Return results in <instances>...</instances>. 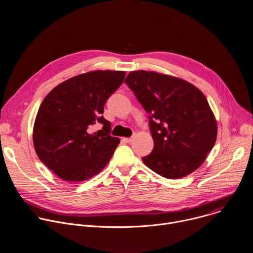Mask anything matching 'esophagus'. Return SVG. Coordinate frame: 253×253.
<instances>
[{
    "instance_id": "obj_1",
    "label": "esophagus",
    "mask_w": 253,
    "mask_h": 253,
    "mask_svg": "<svg viewBox=\"0 0 253 253\" xmlns=\"http://www.w3.org/2000/svg\"><path fill=\"white\" fill-rule=\"evenodd\" d=\"M132 140H133V137H126V138H123V141L126 142V143H130V142H132Z\"/></svg>"
}]
</instances>
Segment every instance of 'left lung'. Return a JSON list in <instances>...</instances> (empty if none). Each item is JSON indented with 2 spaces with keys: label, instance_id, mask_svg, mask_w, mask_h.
I'll return each instance as SVG.
<instances>
[{
  "label": "left lung",
  "instance_id": "left-lung-1",
  "mask_svg": "<svg viewBox=\"0 0 253 253\" xmlns=\"http://www.w3.org/2000/svg\"><path fill=\"white\" fill-rule=\"evenodd\" d=\"M149 116L153 151L142 158L162 177L199 168L213 148L217 122L204 94L191 83L154 71H132L124 81Z\"/></svg>",
  "mask_w": 253,
  "mask_h": 253
}]
</instances>
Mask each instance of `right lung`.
<instances>
[{"instance_id": "right-lung-1", "label": "right lung", "mask_w": 253, "mask_h": 253, "mask_svg": "<svg viewBox=\"0 0 253 253\" xmlns=\"http://www.w3.org/2000/svg\"><path fill=\"white\" fill-rule=\"evenodd\" d=\"M125 71L97 70L72 77L43 100L33 128L39 159L61 179L82 182L109 163L120 139L109 135L104 105L122 84ZM103 124L102 130L93 126Z\"/></svg>"}]
</instances>
